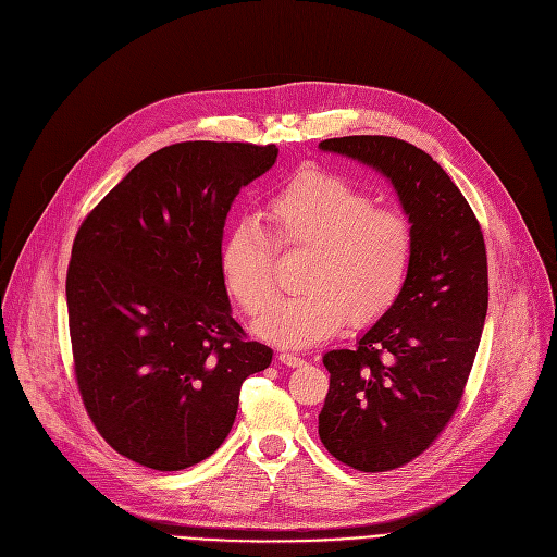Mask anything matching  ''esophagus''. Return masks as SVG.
I'll use <instances>...</instances> for the list:
<instances>
[{"label":"esophagus","mask_w":557,"mask_h":557,"mask_svg":"<svg viewBox=\"0 0 557 557\" xmlns=\"http://www.w3.org/2000/svg\"><path fill=\"white\" fill-rule=\"evenodd\" d=\"M278 359H281V363H285V367H290V369H295V367H301L304 363V357H299V355H295V352H278Z\"/></svg>","instance_id":"34e87169"}]
</instances>
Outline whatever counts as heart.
Segmentation results:
<instances>
[{
    "mask_svg": "<svg viewBox=\"0 0 557 557\" xmlns=\"http://www.w3.org/2000/svg\"><path fill=\"white\" fill-rule=\"evenodd\" d=\"M267 221L283 251H309L304 293L276 301L258 322V336L301 348L336 334L348 318L363 324L387 313L408 281L414 230L410 219L352 184L306 172L267 205ZM225 287L246 313H260L276 295V248L256 216L227 227L221 244Z\"/></svg>",
    "mask_w": 557,
    "mask_h": 557,
    "instance_id": "obj_1",
    "label": "heart"
}]
</instances>
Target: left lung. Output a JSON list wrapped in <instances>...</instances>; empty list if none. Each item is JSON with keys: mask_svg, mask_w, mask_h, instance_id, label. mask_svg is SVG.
I'll use <instances>...</instances> for the list:
<instances>
[{"mask_svg": "<svg viewBox=\"0 0 557 557\" xmlns=\"http://www.w3.org/2000/svg\"><path fill=\"white\" fill-rule=\"evenodd\" d=\"M385 175L414 230L406 285L357 345L324 352L330 392L322 445L361 472L410 463L461 403L488 309L482 227L447 172L419 147L387 136L320 143Z\"/></svg>", "mask_w": 557, "mask_h": 557, "instance_id": "obj_1", "label": "left lung"}]
</instances>
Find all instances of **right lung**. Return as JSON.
Segmentation results:
<instances>
[{"label":"right lung","instance_id":"add662e5","mask_svg":"<svg viewBox=\"0 0 557 557\" xmlns=\"http://www.w3.org/2000/svg\"><path fill=\"white\" fill-rule=\"evenodd\" d=\"M276 145L177 143L140 161L83 221L66 306L75 380L106 443L175 472L212 456L242 382L272 363L233 318L221 242L239 188Z\"/></svg>","mask_w":557,"mask_h":557}]
</instances>
